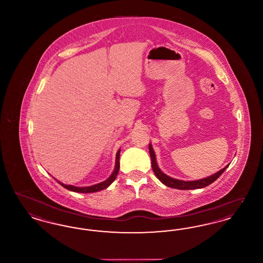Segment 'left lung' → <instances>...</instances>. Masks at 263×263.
<instances>
[{
    "instance_id": "left-lung-1",
    "label": "left lung",
    "mask_w": 263,
    "mask_h": 263,
    "mask_svg": "<svg viewBox=\"0 0 263 263\" xmlns=\"http://www.w3.org/2000/svg\"><path fill=\"white\" fill-rule=\"evenodd\" d=\"M149 151H150L151 160H152V168L155 173L156 176L160 179L161 182H163L164 185L168 186V187L175 188V189H180V190H190V189H198V188H203L208 186L209 184L213 183L218 177H220V175H222L226 171V168L229 166L226 165L224 168L220 170L219 172L209 175L207 177L201 178L198 180H191V181H185V180H179L176 178H173L168 175L163 174V172L160 170L157 160H156V154L153 150V146L152 144H149Z\"/></svg>"
}]
</instances>
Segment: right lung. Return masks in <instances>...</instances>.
Returning a JSON list of instances; mask_svg holds the SVG:
<instances>
[{"label":"right lung","instance_id":"right-lung-1","mask_svg":"<svg viewBox=\"0 0 263 263\" xmlns=\"http://www.w3.org/2000/svg\"><path fill=\"white\" fill-rule=\"evenodd\" d=\"M120 149L117 151L116 153V158H115V166H114V170H113L112 174L110 175V176L105 179L104 181L100 182V183H97V184H93V185H90V186H85V187H78V186H74V185H68V184H65L61 181L57 180V182L59 184H61L63 187L68 189V190H71V191H74V192H79V193H92V192H98L100 191L102 189H105V188L108 187L113 181L115 180L116 176L118 175V172H119V166H120V163H119V157H120Z\"/></svg>","mask_w":263,"mask_h":263}]
</instances>
